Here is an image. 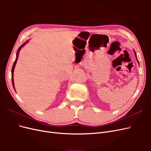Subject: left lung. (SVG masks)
Listing matches in <instances>:
<instances>
[{"label":"left lung","mask_w":151,"mask_h":151,"mask_svg":"<svg viewBox=\"0 0 151 151\" xmlns=\"http://www.w3.org/2000/svg\"><path fill=\"white\" fill-rule=\"evenodd\" d=\"M134 54H135V57L137 58V55H136V53L135 52H134ZM137 61H138V60H137Z\"/></svg>","instance_id":"1"}]
</instances>
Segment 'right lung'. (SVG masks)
I'll use <instances>...</instances> for the list:
<instances>
[{
  "mask_svg": "<svg viewBox=\"0 0 151 151\" xmlns=\"http://www.w3.org/2000/svg\"><path fill=\"white\" fill-rule=\"evenodd\" d=\"M28 42V41H27V42H26L24 43H23L22 44L21 46L18 48V50H17V54H16V60H15V61H14V64H13V65H12V70H11V73H12V86H13V88H14V90H15V88H14V78H13V77H14V76H13V74H14V67H15V66H16V62H17V58H18V56H19V52H20V50L21 49V48L22 47H24V45ZM15 91H16V90H15Z\"/></svg>",
  "mask_w": 151,
  "mask_h": 151,
  "instance_id": "add662e5",
  "label": "right lung"
}]
</instances>
